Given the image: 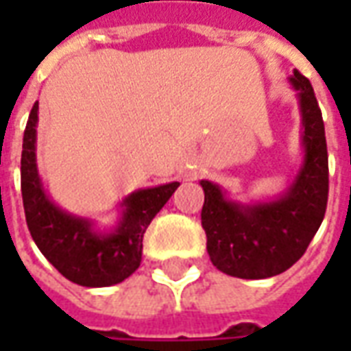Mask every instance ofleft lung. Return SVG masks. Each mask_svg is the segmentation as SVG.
I'll list each match as a JSON object with an SVG mask.
<instances>
[{"instance_id":"1","label":"left lung","mask_w":351,"mask_h":351,"mask_svg":"<svg viewBox=\"0 0 351 351\" xmlns=\"http://www.w3.org/2000/svg\"><path fill=\"white\" fill-rule=\"evenodd\" d=\"M289 82L301 107L304 161L286 193L269 203L243 205L229 201L218 184L201 180L206 250L214 267L229 276L259 280L287 271L324 221L329 195L324 118L310 80L295 69Z\"/></svg>"}]
</instances>
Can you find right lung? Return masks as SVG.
<instances>
[{"label": "right lung", "mask_w": 351, "mask_h": 351, "mask_svg": "<svg viewBox=\"0 0 351 351\" xmlns=\"http://www.w3.org/2000/svg\"><path fill=\"white\" fill-rule=\"evenodd\" d=\"M37 110L39 103H35L27 118L20 161L27 229L43 256L67 280L86 287L120 284L138 269L146 228L180 182L133 191L122 201L118 228L110 233H97L92 221L62 210L43 190L35 163Z\"/></svg>", "instance_id": "1"}]
</instances>
